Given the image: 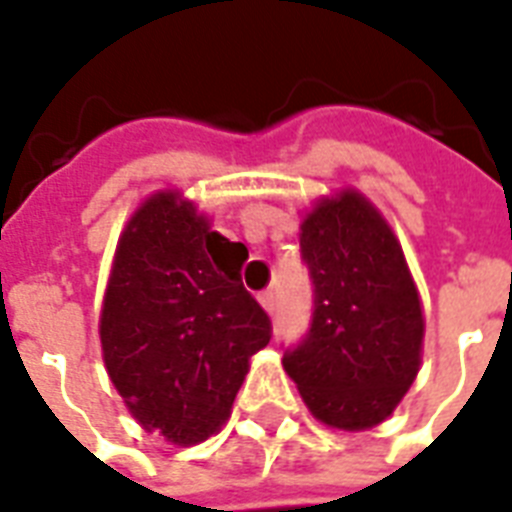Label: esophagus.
Listing matches in <instances>:
<instances>
[{
	"mask_svg": "<svg viewBox=\"0 0 512 512\" xmlns=\"http://www.w3.org/2000/svg\"><path fill=\"white\" fill-rule=\"evenodd\" d=\"M260 305H263V311L265 313H273L276 311V297H273V292H260Z\"/></svg>",
	"mask_w": 512,
	"mask_h": 512,
	"instance_id": "1",
	"label": "esophagus"
}]
</instances>
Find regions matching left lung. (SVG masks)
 Here are the masks:
<instances>
[{
    "mask_svg": "<svg viewBox=\"0 0 512 512\" xmlns=\"http://www.w3.org/2000/svg\"><path fill=\"white\" fill-rule=\"evenodd\" d=\"M300 247L313 324L284 369L321 425L369 430L396 412L422 364L425 316L401 241L364 193L340 188L305 209Z\"/></svg>",
    "mask_w": 512,
    "mask_h": 512,
    "instance_id": "1",
    "label": "left lung"
}]
</instances>
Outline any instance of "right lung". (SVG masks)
<instances>
[{"mask_svg":"<svg viewBox=\"0 0 512 512\" xmlns=\"http://www.w3.org/2000/svg\"><path fill=\"white\" fill-rule=\"evenodd\" d=\"M233 241L177 188L140 201L116 241L100 350L140 428L175 446L220 433L271 340V321L228 265Z\"/></svg>","mask_w":512,"mask_h":512,"instance_id":"add662e5","label":"right lung"}]
</instances>
